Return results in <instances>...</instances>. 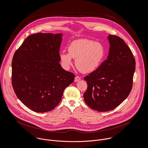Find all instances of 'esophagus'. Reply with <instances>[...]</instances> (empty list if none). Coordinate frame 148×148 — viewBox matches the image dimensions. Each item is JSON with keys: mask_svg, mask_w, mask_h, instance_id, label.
I'll use <instances>...</instances> for the list:
<instances>
[{"mask_svg": "<svg viewBox=\"0 0 148 148\" xmlns=\"http://www.w3.org/2000/svg\"><path fill=\"white\" fill-rule=\"evenodd\" d=\"M80 79H81V78H80L79 77H78V76H76V77H75L74 81H75V82H78V81H79Z\"/></svg>", "mask_w": 148, "mask_h": 148, "instance_id": "34e87169", "label": "esophagus"}]
</instances>
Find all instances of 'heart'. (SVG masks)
Returning <instances> with one entry per match:
<instances>
[{"label":"heart","mask_w":148,"mask_h":148,"mask_svg":"<svg viewBox=\"0 0 148 148\" xmlns=\"http://www.w3.org/2000/svg\"><path fill=\"white\" fill-rule=\"evenodd\" d=\"M68 52L62 51L59 58L62 67L69 69L72 65V58L75 59V66L82 73H91L101 65L105 57V49L99 42L88 39L73 41L68 47Z\"/></svg>","instance_id":"1"}]
</instances>
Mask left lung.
Instances as JSON below:
<instances>
[{"instance_id":"left-lung-1","label":"left lung","mask_w":148,"mask_h":148,"mask_svg":"<svg viewBox=\"0 0 148 148\" xmlns=\"http://www.w3.org/2000/svg\"><path fill=\"white\" fill-rule=\"evenodd\" d=\"M108 39L110 47L107 59L84 78L88 85L84 101L98 112L113 110L128 97L135 70V58L123 40L111 34Z\"/></svg>"}]
</instances>
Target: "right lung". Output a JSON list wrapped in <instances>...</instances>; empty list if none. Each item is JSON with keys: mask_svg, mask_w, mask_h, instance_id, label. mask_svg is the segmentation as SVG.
I'll use <instances>...</instances> for the list:
<instances>
[{"mask_svg": "<svg viewBox=\"0 0 148 148\" xmlns=\"http://www.w3.org/2000/svg\"><path fill=\"white\" fill-rule=\"evenodd\" d=\"M62 34L38 33L27 37L15 51L12 63L14 91L25 105L36 112L53 110L64 90L74 80L73 73L59 62Z\"/></svg>", "mask_w": 148, "mask_h": 148, "instance_id": "1", "label": "right lung"}]
</instances>
